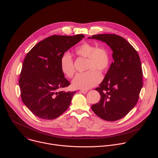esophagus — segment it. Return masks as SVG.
Returning a JSON list of instances; mask_svg holds the SVG:
<instances>
[{
	"label": "esophagus",
	"instance_id": "34e87169",
	"mask_svg": "<svg viewBox=\"0 0 158 158\" xmlns=\"http://www.w3.org/2000/svg\"><path fill=\"white\" fill-rule=\"evenodd\" d=\"M87 90H81V93H83V94H85V93H87Z\"/></svg>",
	"mask_w": 158,
	"mask_h": 158
}]
</instances>
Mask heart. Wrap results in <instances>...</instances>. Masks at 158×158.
Wrapping results in <instances>:
<instances>
[{
  "mask_svg": "<svg viewBox=\"0 0 158 158\" xmlns=\"http://www.w3.org/2000/svg\"><path fill=\"white\" fill-rule=\"evenodd\" d=\"M79 57L87 58L86 69L84 73L78 74L73 81V86L76 89L86 90L97 85L101 79L100 73H105L109 67L110 55L109 50L104 46L96 47L94 44L83 42L75 50ZM62 72L69 78H72L76 69L70 54L62 55L60 61Z\"/></svg>",
  "mask_w": 158,
  "mask_h": 158,
  "instance_id": "b5f03b06",
  "label": "heart"
}]
</instances>
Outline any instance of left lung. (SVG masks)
<instances>
[{"label":"left lung","mask_w":158,"mask_h":158,"mask_svg":"<svg viewBox=\"0 0 158 158\" xmlns=\"http://www.w3.org/2000/svg\"><path fill=\"white\" fill-rule=\"evenodd\" d=\"M88 38L105 42L113 52L114 59L104 80L96 88L101 99L91 109L105 121L119 120L138 101L143 85L140 58L132 45L118 35L97 34Z\"/></svg>","instance_id":"8db88e82"}]
</instances>
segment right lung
<instances>
[{"label":"right lung","instance_id":"obj_1","mask_svg":"<svg viewBox=\"0 0 158 158\" xmlns=\"http://www.w3.org/2000/svg\"><path fill=\"white\" fill-rule=\"evenodd\" d=\"M53 35L38 42L27 54L19 84L22 102L37 117L51 120L62 115L76 93L59 90L70 85L60 65L63 54L82 38Z\"/></svg>","mask_w":158,"mask_h":158}]
</instances>
